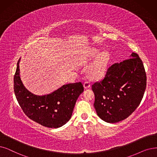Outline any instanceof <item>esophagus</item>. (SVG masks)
<instances>
[{"label": "esophagus", "instance_id": "esophagus-1", "mask_svg": "<svg viewBox=\"0 0 157 157\" xmlns=\"http://www.w3.org/2000/svg\"><path fill=\"white\" fill-rule=\"evenodd\" d=\"M90 86H91L90 83L88 82V81H86V82L84 83V89L90 88Z\"/></svg>", "mask_w": 157, "mask_h": 157}]
</instances>
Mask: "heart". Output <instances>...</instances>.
I'll return each mask as SVG.
<instances>
[{
	"label": "heart",
	"mask_w": 157,
	"mask_h": 157,
	"mask_svg": "<svg viewBox=\"0 0 157 157\" xmlns=\"http://www.w3.org/2000/svg\"><path fill=\"white\" fill-rule=\"evenodd\" d=\"M96 53V50L93 49L91 55H95ZM109 59V54L107 52L101 53L96 59L89 70V73L93 78H98L104 76L107 70Z\"/></svg>",
	"instance_id": "heart-1"
}]
</instances>
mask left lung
I'll return each mask as SVG.
<instances>
[{"label":"left lung","mask_w":157,"mask_h":157,"mask_svg":"<svg viewBox=\"0 0 157 157\" xmlns=\"http://www.w3.org/2000/svg\"><path fill=\"white\" fill-rule=\"evenodd\" d=\"M146 80L143 62L135 53L130 59L111 65L104 78L92 85L98 116L109 123L128 118L139 105Z\"/></svg>","instance_id":"left-lung-1"}]
</instances>
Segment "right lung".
Listing matches in <instances>:
<instances>
[{
  "label": "right lung",
  "mask_w": 157,
  "mask_h": 157,
  "mask_svg": "<svg viewBox=\"0 0 157 157\" xmlns=\"http://www.w3.org/2000/svg\"><path fill=\"white\" fill-rule=\"evenodd\" d=\"M19 60L14 75V92L24 114L43 126L57 128L71 118L75 104L84 91L80 82L62 86L46 95L38 96L26 89L20 77Z\"/></svg>",
  "instance_id": "1"
}]
</instances>
